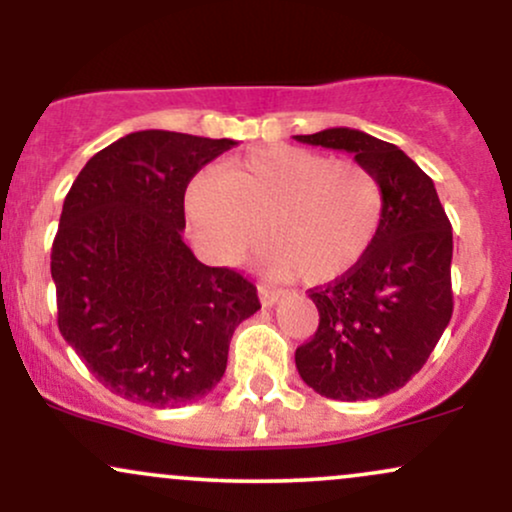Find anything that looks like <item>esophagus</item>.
Here are the masks:
<instances>
[{
	"label": "esophagus",
	"mask_w": 512,
	"mask_h": 512,
	"mask_svg": "<svg viewBox=\"0 0 512 512\" xmlns=\"http://www.w3.org/2000/svg\"><path fill=\"white\" fill-rule=\"evenodd\" d=\"M257 293H260V301L264 308H272V305L279 303L281 296H284V293H281L279 289H274V286H260Z\"/></svg>",
	"instance_id": "obj_1"
}]
</instances>
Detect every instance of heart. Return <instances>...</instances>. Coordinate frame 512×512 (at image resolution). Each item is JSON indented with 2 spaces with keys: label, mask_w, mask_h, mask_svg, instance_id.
I'll return each instance as SVG.
<instances>
[{
  "label": "heart",
  "mask_w": 512,
  "mask_h": 512,
  "mask_svg": "<svg viewBox=\"0 0 512 512\" xmlns=\"http://www.w3.org/2000/svg\"><path fill=\"white\" fill-rule=\"evenodd\" d=\"M185 211L197 243L216 260L238 262L248 255L264 226V272L327 284L373 245L385 192L363 163L269 144L192 180Z\"/></svg>",
  "instance_id": "heart-1"
}]
</instances>
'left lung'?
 <instances>
[{
	"mask_svg": "<svg viewBox=\"0 0 512 512\" xmlns=\"http://www.w3.org/2000/svg\"><path fill=\"white\" fill-rule=\"evenodd\" d=\"M296 142L349 151L383 185L378 236L349 272L310 289L320 325L296 349L298 373L317 395L378 399L419 373L448 327L452 226L433 180L399 146L349 127Z\"/></svg>",
	"mask_w": 512,
	"mask_h": 512,
	"instance_id": "8db88e82",
	"label": "left lung"
}]
</instances>
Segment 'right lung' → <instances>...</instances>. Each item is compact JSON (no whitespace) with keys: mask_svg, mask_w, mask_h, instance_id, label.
<instances>
[{"mask_svg":"<svg viewBox=\"0 0 512 512\" xmlns=\"http://www.w3.org/2000/svg\"><path fill=\"white\" fill-rule=\"evenodd\" d=\"M233 139L144 129L76 175L52 243L57 325L110 392L185 407L226 373L228 344L260 310L257 289L207 267L182 240L185 190Z\"/></svg>","mask_w":512,"mask_h":512,"instance_id":"right-lung-1","label":"right lung"}]
</instances>
